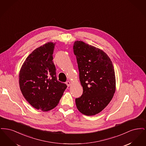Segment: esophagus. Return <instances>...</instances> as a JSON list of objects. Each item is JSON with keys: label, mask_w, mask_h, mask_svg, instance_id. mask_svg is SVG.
I'll return each instance as SVG.
<instances>
[{"label": "esophagus", "mask_w": 146, "mask_h": 146, "mask_svg": "<svg viewBox=\"0 0 146 146\" xmlns=\"http://www.w3.org/2000/svg\"><path fill=\"white\" fill-rule=\"evenodd\" d=\"M66 84H67V86H68V87L70 86V85H71V83L70 82V81H67V82H66Z\"/></svg>", "instance_id": "obj_1"}]
</instances>
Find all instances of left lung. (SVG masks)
I'll return each instance as SVG.
<instances>
[{
  "instance_id": "left-lung-1",
  "label": "left lung",
  "mask_w": 146,
  "mask_h": 146,
  "mask_svg": "<svg viewBox=\"0 0 146 146\" xmlns=\"http://www.w3.org/2000/svg\"><path fill=\"white\" fill-rule=\"evenodd\" d=\"M83 88L76 99L78 111L85 115H95L110 104L116 89L115 72L111 60L104 51L81 40L73 46Z\"/></svg>"
}]
</instances>
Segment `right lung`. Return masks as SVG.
I'll use <instances>...</instances> for the list:
<instances>
[{
  "instance_id": "right-lung-1",
  "label": "right lung",
  "mask_w": 146,
  "mask_h": 146,
  "mask_svg": "<svg viewBox=\"0 0 146 146\" xmlns=\"http://www.w3.org/2000/svg\"><path fill=\"white\" fill-rule=\"evenodd\" d=\"M55 44L48 42L33 50L22 65L19 73L23 97L33 107L42 111L56 107L67 87L56 76L52 61Z\"/></svg>"
}]
</instances>
